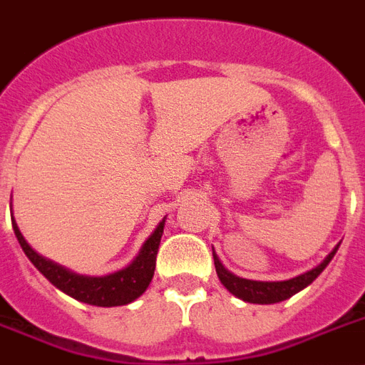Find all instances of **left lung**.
Masks as SVG:
<instances>
[{
	"label": "left lung",
	"instance_id": "left-lung-1",
	"mask_svg": "<svg viewBox=\"0 0 365 365\" xmlns=\"http://www.w3.org/2000/svg\"><path fill=\"white\" fill-rule=\"evenodd\" d=\"M339 244L330 252V254L324 257V261L321 264H317L315 269L308 270V272L300 274L297 278L284 279V282H255V279H246L235 276L233 272L225 269L222 261L218 259L216 252L212 250V257H215V267L216 274H218L220 282L224 285L231 294H235L237 298L244 300V302L252 304H276L282 302V300H287L293 294H297L298 291H302L304 287H308L313 279L317 278L319 274L327 269V264L332 261V257L338 252Z\"/></svg>",
	"mask_w": 365,
	"mask_h": 365
}]
</instances>
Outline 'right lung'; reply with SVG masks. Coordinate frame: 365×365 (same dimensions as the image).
<instances>
[{
  "mask_svg": "<svg viewBox=\"0 0 365 365\" xmlns=\"http://www.w3.org/2000/svg\"><path fill=\"white\" fill-rule=\"evenodd\" d=\"M164 224L165 218L156 225V230L145 240V244L141 246L140 254L135 255V259L128 267L113 274H108V276H81V274L71 272L61 264L38 255L26 242L24 235L20 233L13 218V230L18 242L22 246L27 259L37 267L38 272L50 284L56 285L59 291L67 293L68 297L76 298L80 302L91 304V306H102V308L125 306V304L134 302L135 298L145 293L150 279L155 276L156 254H158V246H160L162 233H164Z\"/></svg>",
  "mask_w": 365,
  "mask_h": 365,
  "instance_id": "obj_1",
  "label": "right lung"
}]
</instances>
